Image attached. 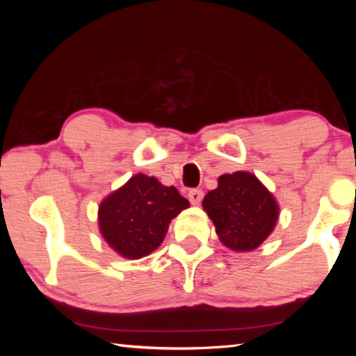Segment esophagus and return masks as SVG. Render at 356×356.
Returning <instances> with one entry per match:
<instances>
[{"instance_id":"esophagus-1","label":"esophagus","mask_w":356,"mask_h":356,"mask_svg":"<svg viewBox=\"0 0 356 356\" xmlns=\"http://www.w3.org/2000/svg\"><path fill=\"white\" fill-rule=\"evenodd\" d=\"M202 197H204V191L202 190L195 188V190H190V193H188V200H190V202L193 204V206H197V204H201Z\"/></svg>"}]
</instances>
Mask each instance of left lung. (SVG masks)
I'll list each match as a JSON object with an SVG mask.
<instances>
[{"instance_id":"8db88e82","label":"left lung","mask_w":356,"mask_h":356,"mask_svg":"<svg viewBox=\"0 0 356 356\" xmlns=\"http://www.w3.org/2000/svg\"><path fill=\"white\" fill-rule=\"evenodd\" d=\"M202 207L213 221L221 243L232 251H251L267 238L278 221V202L256 176L222 174Z\"/></svg>"}]
</instances>
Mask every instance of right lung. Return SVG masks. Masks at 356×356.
<instances>
[{"label": "right lung", "mask_w": 356, "mask_h": 356, "mask_svg": "<svg viewBox=\"0 0 356 356\" xmlns=\"http://www.w3.org/2000/svg\"><path fill=\"white\" fill-rule=\"evenodd\" d=\"M190 202L174 186L136 174L99 207V229L111 248L125 259H141L159 248L170 222Z\"/></svg>", "instance_id": "add662e5"}]
</instances>
